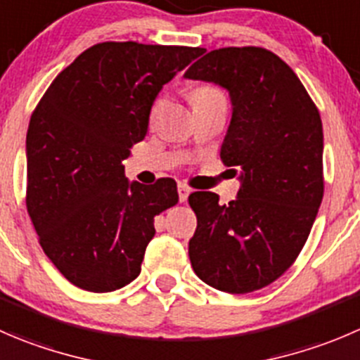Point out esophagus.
<instances>
[{"instance_id": "esophagus-1", "label": "esophagus", "mask_w": 360, "mask_h": 360, "mask_svg": "<svg viewBox=\"0 0 360 360\" xmlns=\"http://www.w3.org/2000/svg\"><path fill=\"white\" fill-rule=\"evenodd\" d=\"M190 188L184 186V184H179L177 186V195H179V202H184L188 198V195H190Z\"/></svg>"}]
</instances>
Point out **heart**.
<instances>
[{
  "instance_id": "1",
  "label": "heart",
  "mask_w": 360,
  "mask_h": 360,
  "mask_svg": "<svg viewBox=\"0 0 360 360\" xmlns=\"http://www.w3.org/2000/svg\"><path fill=\"white\" fill-rule=\"evenodd\" d=\"M214 98H223L221 93H219L218 89H214V87H209V86L197 87V89L191 93V102H193V103L204 102V100H214ZM162 105H163V100L162 98L156 100L155 105H153V109H151V120H155V117L158 116Z\"/></svg>"
}]
</instances>
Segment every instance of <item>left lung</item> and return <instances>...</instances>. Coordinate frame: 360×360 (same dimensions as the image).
I'll return each instance as SVG.
<instances>
[{
  "label": "left lung",
  "instance_id": "1",
  "mask_svg": "<svg viewBox=\"0 0 360 360\" xmlns=\"http://www.w3.org/2000/svg\"><path fill=\"white\" fill-rule=\"evenodd\" d=\"M184 79L229 93L232 117L219 155L239 169L240 183L226 205L212 191L188 198L197 214L191 267L216 290H260L294 264L322 204V120L294 70L265 49H216Z\"/></svg>",
  "mask_w": 360,
  "mask_h": 360
}]
</instances>
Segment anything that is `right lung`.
Masks as SVG:
<instances>
[{"mask_svg": "<svg viewBox=\"0 0 360 360\" xmlns=\"http://www.w3.org/2000/svg\"><path fill=\"white\" fill-rule=\"evenodd\" d=\"M198 47L105 41L49 86L26 135L27 212L49 260L75 287L112 292L141 274L174 179L128 181L123 162L148 134L162 87Z\"/></svg>", "mask_w": 360, "mask_h": 360, "instance_id": "right-lung-1", "label": "right lung"}]
</instances>
